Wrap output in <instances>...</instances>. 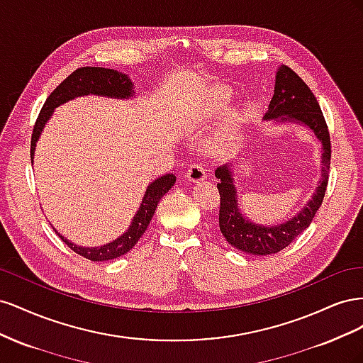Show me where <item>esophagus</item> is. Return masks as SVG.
<instances>
[{"label":"esophagus","mask_w":363,"mask_h":363,"mask_svg":"<svg viewBox=\"0 0 363 363\" xmlns=\"http://www.w3.org/2000/svg\"><path fill=\"white\" fill-rule=\"evenodd\" d=\"M188 180L192 183H200L206 180V168L200 163H194L188 169Z\"/></svg>","instance_id":"34e87169"}]
</instances>
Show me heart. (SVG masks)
I'll list each match as a JSON object with an SVG mask.
<instances>
[{
  "label": "heart",
  "instance_id": "b5f03b06",
  "mask_svg": "<svg viewBox=\"0 0 363 363\" xmlns=\"http://www.w3.org/2000/svg\"><path fill=\"white\" fill-rule=\"evenodd\" d=\"M228 92L224 91V89H218L212 98L211 104H207L206 108L203 111V118H208V116H213L216 115L221 108H224V106L227 104L228 101ZM235 125H236V119L233 116H230L227 119V123L224 124V127L221 128V131H219L218 136H216V145H223L224 142L233 135V130H235Z\"/></svg>",
  "mask_w": 363,
  "mask_h": 363
}]
</instances>
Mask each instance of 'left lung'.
Listing matches in <instances>:
<instances>
[{"label": "left lung", "instance_id": "8db88e82", "mask_svg": "<svg viewBox=\"0 0 363 363\" xmlns=\"http://www.w3.org/2000/svg\"><path fill=\"white\" fill-rule=\"evenodd\" d=\"M265 119H274L277 123L289 121V123L303 124L304 127L312 130L316 139H320L323 145V168L320 184L316 186L312 200H309V203L304 206L303 211L286 223L269 227L250 221L240 212L232 167L223 164V167H218L215 169V177L219 180L216 186L219 196H221V204H219V230H221L223 236L227 239L230 245L238 248L239 251L247 252V255L255 256L276 255V252L286 248L296 236L301 235L311 225L316 211L320 208L324 200L332 159L330 135H328L321 107L309 89V86L286 65H280L277 71L276 87H274V95L268 106Z\"/></svg>", "mask_w": 363, "mask_h": 363}]
</instances>
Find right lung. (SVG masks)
<instances>
[{
	"mask_svg": "<svg viewBox=\"0 0 363 363\" xmlns=\"http://www.w3.org/2000/svg\"><path fill=\"white\" fill-rule=\"evenodd\" d=\"M89 94L111 96V98H130L135 94V91H133L131 80L128 79V75L118 72L115 69L95 68V67H84V68L75 69L50 94L45 104L42 106V111L36 119V124H35V128H33V135H31V150H30L31 163H33V156H35L36 142L42 133L43 127H45L48 119L51 118L54 108L69 100H74L75 96L89 95ZM174 183H175L174 174L162 175V177L152 182L147 188V192L139 206V211L133 216V221H131L128 230L124 235H121L118 239H115L113 242H108L101 247H80L69 242V240L67 238H63L57 230H54V232L59 235V238L74 252L92 262H104V260L116 259L119 256L125 255V252H128L136 245L140 236L144 235V232L147 230L152 215H155L156 207L162 200V196L172 188Z\"/></svg>",
	"mask_w": 363,
	"mask_h": 363,
	"instance_id": "1",
	"label": "right lung"
}]
</instances>
